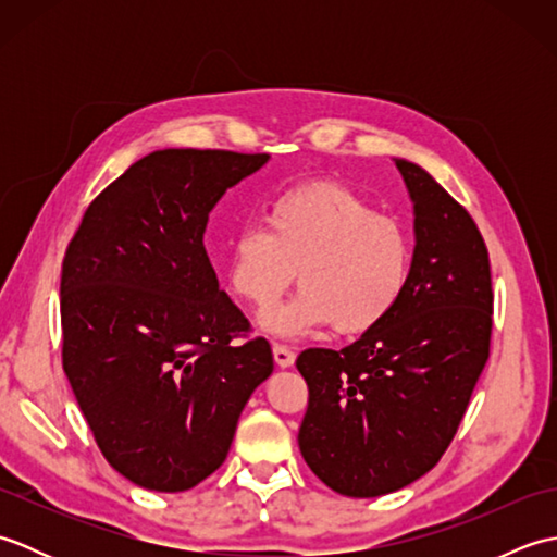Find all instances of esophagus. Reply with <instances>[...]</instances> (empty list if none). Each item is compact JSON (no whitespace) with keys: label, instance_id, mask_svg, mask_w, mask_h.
<instances>
[{"label":"esophagus","instance_id":"esophagus-1","mask_svg":"<svg viewBox=\"0 0 557 557\" xmlns=\"http://www.w3.org/2000/svg\"><path fill=\"white\" fill-rule=\"evenodd\" d=\"M272 357H275V363L280 366V369H289L294 359H297V354H294L285 345H272Z\"/></svg>","mask_w":557,"mask_h":557}]
</instances>
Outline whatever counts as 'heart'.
Instances as JSON below:
<instances>
[{"mask_svg":"<svg viewBox=\"0 0 557 557\" xmlns=\"http://www.w3.org/2000/svg\"><path fill=\"white\" fill-rule=\"evenodd\" d=\"M265 226L246 224L234 234L224 277L236 297L265 313L297 275L301 289L265 315L270 335L292 339L327 325L363 335L407 294L413 268L407 224L345 184L285 188L268 203Z\"/></svg>","mask_w":557,"mask_h":557,"instance_id":"b5f03b06","label":"heart"}]
</instances>
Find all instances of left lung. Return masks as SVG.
Here are the masks:
<instances>
[{"label": "left lung", "mask_w": 557, "mask_h": 557, "mask_svg": "<svg viewBox=\"0 0 557 557\" xmlns=\"http://www.w3.org/2000/svg\"><path fill=\"white\" fill-rule=\"evenodd\" d=\"M395 164L417 230L407 294L354 345L297 359L309 385L301 455L349 498L399 491L437 465L491 351V260L474 218L419 164Z\"/></svg>", "instance_id": "left-lung-1"}]
</instances>
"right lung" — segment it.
I'll list each match as a JSON object with an SVG mask.
<instances>
[{
    "instance_id": "add662e5",
    "label": "right lung",
    "mask_w": 557,
    "mask_h": 557,
    "mask_svg": "<svg viewBox=\"0 0 557 557\" xmlns=\"http://www.w3.org/2000/svg\"><path fill=\"white\" fill-rule=\"evenodd\" d=\"M268 152L168 148L134 162L81 218L62 263V366L104 459L180 493L230 453L272 349L218 285L210 210Z\"/></svg>"
}]
</instances>
